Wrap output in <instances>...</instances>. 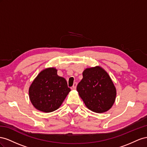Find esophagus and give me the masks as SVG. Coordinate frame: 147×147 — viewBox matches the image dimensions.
I'll use <instances>...</instances> for the list:
<instances>
[{
  "instance_id": "1",
  "label": "esophagus",
  "mask_w": 147,
  "mask_h": 147,
  "mask_svg": "<svg viewBox=\"0 0 147 147\" xmlns=\"http://www.w3.org/2000/svg\"><path fill=\"white\" fill-rule=\"evenodd\" d=\"M76 86H77V83L76 82H74L73 86L72 87L73 89H76Z\"/></svg>"
}]
</instances>
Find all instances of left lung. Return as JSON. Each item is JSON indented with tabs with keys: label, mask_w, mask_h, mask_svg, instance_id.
<instances>
[{
	"label": "left lung",
	"mask_w": 147,
	"mask_h": 147,
	"mask_svg": "<svg viewBox=\"0 0 147 147\" xmlns=\"http://www.w3.org/2000/svg\"><path fill=\"white\" fill-rule=\"evenodd\" d=\"M77 90L86 106L95 113H104L110 109L116 95V88L110 77L102 68L86 69Z\"/></svg>",
	"instance_id": "8db88e82"
}]
</instances>
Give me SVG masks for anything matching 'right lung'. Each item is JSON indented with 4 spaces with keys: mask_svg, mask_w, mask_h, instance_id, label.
<instances>
[{
    "mask_svg": "<svg viewBox=\"0 0 147 147\" xmlns=\"http://www.w3.org/2000/svg\"><path fill=\"white\" fill-rule=\"evenodd\" d=\"M66 79L55 68L45 69L37 75L29 89V98L37 110L45 113L59 108L70 92Z\"/></svg>",
    "mask_w": 147,
    "mask_h": 147,
    "instance_id": "add662e5",
    "label": "right lung"
}]
</instances>
